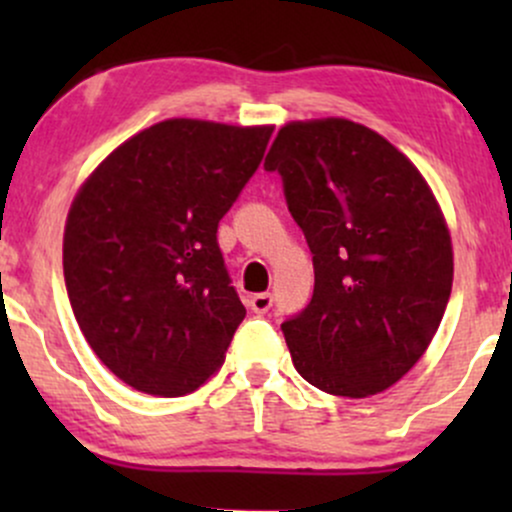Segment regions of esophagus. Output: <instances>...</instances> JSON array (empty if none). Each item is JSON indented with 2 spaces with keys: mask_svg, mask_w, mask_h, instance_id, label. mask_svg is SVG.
I'll use <instances>...</instances> for the list:
<instances>
[{
  "mask_svg": "<svg viewBox=\"0 0 512 512\" xmlns=\"http://www.w3.org/2000/svg\"><path fill=\"white\" fill-rule=\"evenodd\" d=\"M272 296H269V293H255V296H250V308H252V313H257V315H264L267 313L269 308H272Z\"/></svg>",
  "mask_w": 512,
  "mask_h": 512,
  "instance_id": "1",
  "label": "esophagus"
}]
</instances>
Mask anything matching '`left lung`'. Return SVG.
Masks as SVG:
<instances>
[{
    "label": "left lung",
    "mask_w": 512,
    "mask_h": 512,
    "mask_svg": "<svg viewBox=\"0 0 512 512\" xmlns=\"http://www.w3.org/2000/svg\"><path fill=\"white\" fill-rule=\"evenodd\" d=\"M264 168L284 178L313 252V301L281 325L293 366L327 395L385 392L426 354L450 298L436 195L397 146L346 117L286 122Z\"/></svg>",
    "instance_id": "8db88e82"
}]
</instances>
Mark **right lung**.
Listing matches in <instances>:
<instances>
[{"label": "right lung", "instance_id": "1", "mask_svg": "<svg viewBox=\"0 0 512 512\" xmlns=\"http://www.w3.org/2000/svg\"><path fill=\"white\" fill-rule=\"evenodd\" d=\"M272 125L173 117L98 163L64 223L69 303L103 366L156 397L195 392L245 317L216 243Z\"/></svg>", "mask_w": 512, "mask_h": 512}]
</instances>
